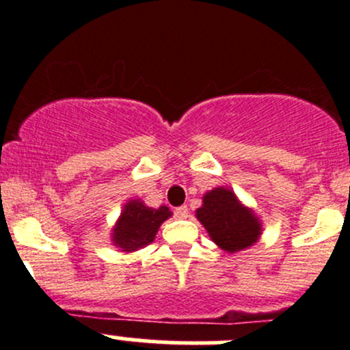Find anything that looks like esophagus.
Wrapping results in <instances>:
<instances>
[{"label": "esophagus", "instance_id": "34e87169", "mask_svg": "<svg viewBox=\"0 0 350 350\" xmlns=\"http://www.w3.org/2000/svg\"><path fill=\"white\" fill-rule=\"evenodd\" d=\"M189 211H188V206H179L174 210V217L176 218H188Z\"/></svg>", "mask_w": 350, "mask_h": 350}]
</instances>
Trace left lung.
I'll use <instances>...</instances> for the list:
<instances>
[{"instance_id": "8db88e82", "label": "left lung", "mask_w": 350, "mask_h": 350, "mask_svg": "<svg viewBox=\"0 0 350 350\" xmlns=\"http://www.w3.org/2000/svg\"><path fill=\"white\" fill-rule=\"evenodd\" d=\"M196 218L210 239L228 254L241 252L259 242L262 221L252 208L245 206L230 188L218 186L203 195Z\"/></svg>"}]
</instances>
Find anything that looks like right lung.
I'll use <instances>...</instances> for the list:
<instances>
[{
  "mask_svg": "<svg viewBox=\"0 0 350 350\" xmlns=\"http://www.w3.org/2000/svg\"><path fill=\"white\" fill-rule=\"evenodd\" d=\"M172 215L167 206H147L142 200H129L111 228V242L122 252H135L154 242L159 227Z\"/></svg>",
  "mask_w": 350,
  "mask_h": 350,
  "instance_id": "obj_1",
  "label": "right lung"
}]
</instances>
